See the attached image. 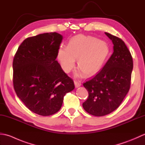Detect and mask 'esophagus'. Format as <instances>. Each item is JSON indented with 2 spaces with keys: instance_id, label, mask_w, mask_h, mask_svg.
<instances>
[{
  "instance_id": "obj_1",
  "label": "esophagus",
  "mask_w": 145,
  "mask_h": 145,
  "mask_svg": "<svg viewBox=\"0 0 145 145\" xmlns=\"http://www.w3.org/2000/svg\"><path fill=\"white\" fill-rule=\"evenodd\" d=\"M74 84H75V86L76 88H78V87H80L81 86L80 83L78 81H76V80L74 81Z\"/></svg>"
}]
</instances>
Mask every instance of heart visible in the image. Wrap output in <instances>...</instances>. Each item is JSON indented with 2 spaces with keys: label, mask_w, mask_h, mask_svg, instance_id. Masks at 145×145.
Wrapping results in <instances>:
<instances>
[{
  "label": "heart",
  "mask_w": 145,
  "mask_h": 145,
  "mask_svg": "<svg viewBox=\"0 0 145 145\" xmlns=\"http://www.w3.org/2000/svg\"><path fill=\"white\" fill-rule=\"evenodd\" d=\"M110 54V47L106 41L94 37L77 35L70 40L67 47L61 45L58 48L57 58L67 73L73 69L77 59L80 70L85 75H92L103 67Z\"/></svg>",
  "instance_id": "obj_1"
}]
</instances>
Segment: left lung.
I'll return each instance as SVG.
<instances>
[{
    "mask_svg": "<svg viewBox=\"0 0 145 145\" xmlns=\"http://www.w3.org/2000/svg\"><path fill=\"white\" fill-rule=\"evenodd\" d=\"M112 41L113 53L100 72L84 84L88 98L83 107L90 115L101 116L115 110L130 90L133 58L121 39L105 32Z\"/></svg>",
    "mask_w": 145,
    "mask_h": 145,
    "instance_id": "left-lung-1",
    "label": "left lung"
}]
</instances>
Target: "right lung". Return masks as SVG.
<instances>
[{
	"label": "right lung",
	"mask_w": 145,
	"mask_h": 145,
	"mask_svg": "<svg viewBox=\"0 0 145 145\" xmlns=\"http://www.w3.org/2000/svg\"><path fill=\"white\" fill-rule=\"evenodd\" d=\"M62 39L56 32L29 37L14 58L15 93L30 111L42 116L58 112L65 95L75 88L73 80L56 60Z\"/></svg>",
	"instance_id": "1"
}]
</instances>
